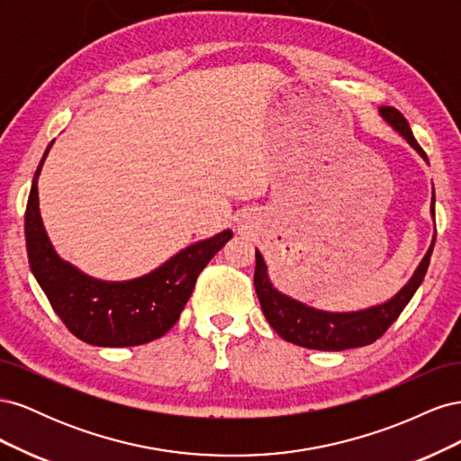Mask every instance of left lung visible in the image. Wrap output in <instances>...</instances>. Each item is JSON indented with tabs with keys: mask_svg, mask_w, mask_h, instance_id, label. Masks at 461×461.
<instances>
[{
	"mask_svg": "<svg viewBox=\"0 0 461 461\" xmlns=\"http://www.w3.org/2000/svg\"><path fill=\"white\" fill-rule=\"evenodd\" d=\"M383 119L393 127L400 136L408 140V144L427 159V153L423 148L417 144L410 124L396 107H381ZM430 213L435 217V190H432L430 200ZM437 239V232H435ZM432 239L430 248L427 249L425 258L421 259L420 267L415 269L413 276L408 281L398 294L381 305H375L369 310L350 312V313H330L310 308L298 300H292L273 288L269 276H267V265H265L261 254L256 249V273H254V285L256 294L259 298L261 310L269 325L275 329L278 337L286 342H292L302 348H310V350H323V352H340L350 350V348H359L373 344L376 339H381L386 329L394 323L398 315L406 308L408 302L413 298L415 290L423 283L425 273L429 269V261L432 254Z\"/></svg>",
	"mask_w": 461,
	"mask_h": 461,
	"instance_id": "left-lung-1",
	"label": "left lung"
}]
</instances>
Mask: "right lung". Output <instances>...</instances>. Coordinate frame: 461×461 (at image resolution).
Wrapping results in <instances>:
<instances>
[{"label": "right lung", "mask_w": 461, "mask_h": 461, "mask_svg": "<svg viewBox=\"0 0 461 461\" xmlns=\"http://www.w3.org/2000/svg\"><path fill=\"white\" fill-rule=\"evenodd\" d=\"M24 213L26 254L32 275L53 312L77 339L92 346L124 348L161 339L185 310L205 265L232 239L222 230L213 239L188 246L159 269L124 283L97 281L63 261L48 239L38 207V175Z\"/></svg>", "instance_id": "obj_1"}]
</instances>
